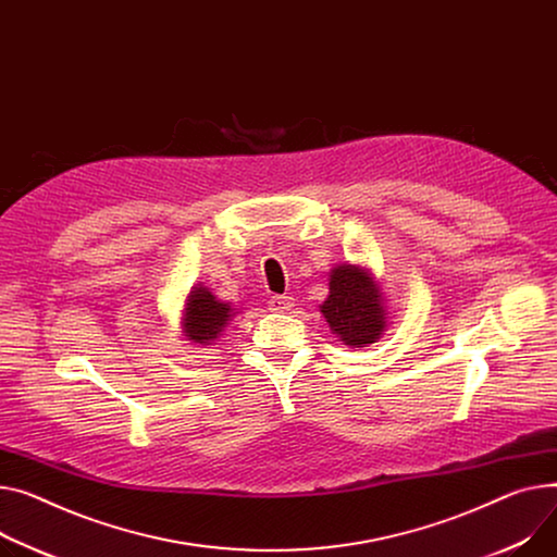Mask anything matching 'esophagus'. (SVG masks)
Listing matches in <instances>:
<instances>
[{
    "mask_svg": "<svg viewBox=\"0 0 557 557\" xmlns=\"http://www.w3.org/2000/svg\"><path fill=\"white\" fill-rule=\"evenodd\" d=\"M293 298L290 295H273V298L269 300V309L275 311V313H284V311H290L293 309Z\"/></svg>",
    "mask_w": 557,
    "mask_h": 557,
    "instance_id": "34e87169",
    "label": "esophagus"
}]
</instances>
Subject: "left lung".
<instances>
[{
    "instance_id": "8db88e82",
    "label": "left lung",
    "mask_w": 557,
    "mask_h": 557,
    "mask_svg": "<svg viewBox=\"0 0 557 557\" xmlns=\"http://www.w3.org/2000/svg\"><path fill=\"white\" fill-rule=\"evenodd\" d=\"M331 333L349 349L369 347L387 331V300L374 273L362 264H336L329 273V295L320 305Z\"/></svg>"
}]
</instances>
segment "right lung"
Returning <instances> with one entry per match:
<instances>
[{"label":"right lung","instance_id":"right-lung-1","mask_svg":"<svg viewBox=\"0 0 557 557\" xmlns=\"http://www.w3.org/2000/svg\"><path fill=\"white\" fill-rule=\"evenodd\" d=\"M237 309L231 302L216 300V295L203 284H195L185 295L181 311V333L190 345L208 347L224 333Z\"/></svg>","mask_w":557,"mask_h":557}]
</instances>
